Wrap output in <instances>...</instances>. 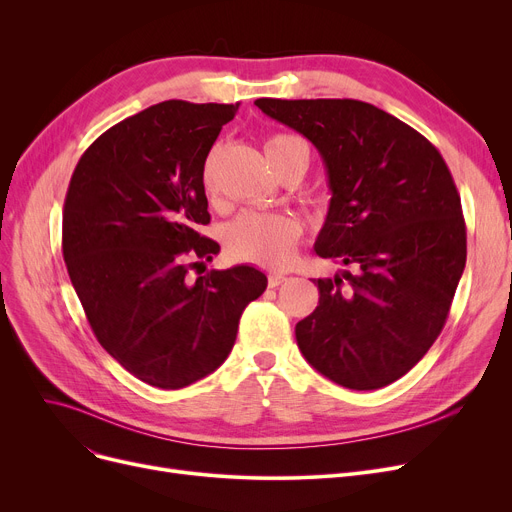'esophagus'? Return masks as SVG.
I'll return each mask as SVG.
<instances>
[{
	"label": "esophagus",
	"instance_id": "obj_1",
	"mask_svg": "<svg viewBox=\"0 0 512 512\" xmlns=\"http://www.w3.org/2000/svg\"><path fill=\"white\" fill-rule=\"evenodd\" d=\"M288 278L284 274H270V278H267V284H270V288H276L280 284H284Z\"/></svg>",
	"mask_w": 512,
	"mask_h": 512
}]
</instances>
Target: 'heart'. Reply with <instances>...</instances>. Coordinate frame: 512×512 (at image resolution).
I'll use <instances>...</instances> for the list:
<instances>
[{"mask_svg": "<svg viewBox=\"0 0 512 512\" xmlns=\"http://www.w3.org/2000/svg\"><path fill=\"white\" fill-rule=\"evenodd\" d=\"M267 159L276 170L282 159L292 157L294 153H305L309 164L307 145L292 137V134H274L265 143ZM213 164L215 153L211 151L203 164V186L205 191H213ZM301 238V224L286 213H259L245 211L234 222L224 228V247L232 259L249 261L263 267H286L294 251H297Z\"/></svg>", "mask_w": 512, "mask_h": 512, "instance_id": "obj_1", "label": "heart"}]
</instances>
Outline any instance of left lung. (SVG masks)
I'll list each match as a JSON object with an SVG mask.
<instances>
[{
  "label": "left lung",
  "instance_id": "1",
  "mask_svg": "<svg viewBox=\"0 0 512 512\" xmlns=\"http://www.w3.org/2000/svg\"><path fill=\"white\" fill-rule=\"evenodd\" d=\"M255 105L317 147L332 199L315 253L351 267L315 280L319 305L294 328L301 353L338 386L384 388L436 342L465 270L467 230L446 161L415 128L365 101Z\"/></svg>",
  "mask_w": 512,
  "mask_h": 512
}]
</instances>
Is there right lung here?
Instances as JSON below:
<instances>
[{
	"mask_svg": "<svg viewBox=\"0 0 512 512\" xmlns=\"http://www.w3.org/2000/svg\"><path fill=\"white\" fill-rule=\"evenodd\" d=\"M240 103L161 101L83 153L64 201L62 251L93 334L141 382L178 390L230 355L267 278L251 265L188 280L211 259L203 164ZM203 263V261H201Z\"/></svg>",
	"mask_w": 512,
	"mask_h": 512,
	"instance_id": "add662e5",
	"label": "right lung"
}]
</instances>
